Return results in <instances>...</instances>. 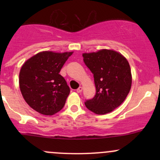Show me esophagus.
<instances>
[{"instance_id":"esophagus-1","label":"esophagus","mask_w":160,"mask_h":160,"mask_svg":"<svg viewBox=\"0 0 160 160\" xmlns=\"http://www.w3.org/2000/svg\"><path fill=\"white\" fill-rule=\"evenodd\" d=\"M82 90H83V88H82V87H80V88L77 90V93H81Z\"/></svg>"}]
</instances>
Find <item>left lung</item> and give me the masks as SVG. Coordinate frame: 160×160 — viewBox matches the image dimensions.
<instances>
[{
	"label": "left lung",
	"instance_id": "obj_1",
	"mask_svg": "<svg viewBox=\"0 0 160 160\" xmlns=\"http://www.w3.org/2000/svg\"><path fill=\"white\" fill-rule=\"evenodd\" d=\"M83 62L93 74L96 95L85 102L97 114L111 112L122 104L129 93L132 77L129 63L120 52L101 49L83 53Z\"/></svg>",
	"mask_w": 160,
	"mask_h": 160
}]
</instances>
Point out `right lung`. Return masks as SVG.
Masks as SVG:
<instances>
[{
    "label": "right lung",
    "mask_w": 160,
    "mask_h": 160,
    "mask_svg": "<svg viewBox=\"0 0 160 160\" xmlns=\"http://www.w3.org/2000/svg\"><path fill=\"white\" fill-rule=\"evenodd\" d=\"M72 53L40 52L22 65L19 72L21 93L37 112L52 115L63 108L70 90L59 72Z\"/></svg>",
    "instance_id": "add662e5"
}]
</instances>
